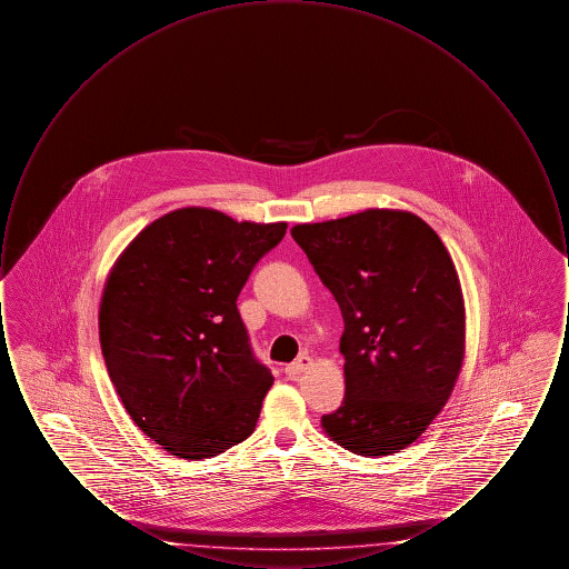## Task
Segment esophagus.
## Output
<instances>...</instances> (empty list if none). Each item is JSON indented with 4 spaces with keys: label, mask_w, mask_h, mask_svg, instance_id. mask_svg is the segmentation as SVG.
Returning <instances> with one entry per match:
<instances>
[{
    "label": "esophagus",
    "mask_w": 569,
    "mask_h": 569,
    "mask_svg": "<svg viewBox=\"0 0 569 569\" xmlns=\"http://www.w3.org/2000/svg\"><path fill=\"white\" fill-rule=\"evenodd\" d=\"M311 367H313V360L302 353L297 362H292V365L286 367V373H288V378L297 379L298 376H302V373H305L307 369H311Z\"/></svg>",
    "instance_id": "34e87169"
}]
</instances>
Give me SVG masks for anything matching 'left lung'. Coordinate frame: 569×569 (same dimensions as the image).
<instances>
[{
	"mask_svg": "<svg viewBox=\"0 0 569 569\" xmlns=\"http://www.w3.org/2000/svg\"><path fill=\"white\" fill-rule=\"evenodd\" d=\"M292 239L343 316L346 399L325 433L360 457H388L429 429L465 358V298L433 228L401 209L298 223Z\"/></svg>",
	"mask_w": 569,
	"mask_h": 569,
	"instance_id": "1",
	"label": "left lung"
}]
</instances>
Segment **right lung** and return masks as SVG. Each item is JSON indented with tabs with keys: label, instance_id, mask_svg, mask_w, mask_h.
<instances>
[{
	"label": "right lung",
	"instance_id": "obj_1",
	"mask_svg": "<svg viewBox=\"0 0 569 569\" xmlns=\"http://www.w3.org/2000/svg\"><path fill=\"white\" fill-rule=\"evenodd\" d=\"M288 223L186 207L151 221L110 269L100 346L136 427L179 459H209L253 433L271 371L237 309L256 262Z\"/></svg>",
	"mask_w": 569,
	"mask_h": 569
}]
</instances>
